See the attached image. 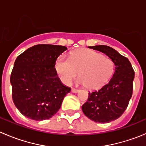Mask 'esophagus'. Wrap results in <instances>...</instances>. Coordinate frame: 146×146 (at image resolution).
<instances>
[{
	"label": "esophagus",
	"instance_id": "esophagus-1",
	"mask_svg": "<svg viewBox=\"0 0 146 146\" xmlns=\"http://www.w3.org/2000/svg\"><path fill=\"white\" fill-rule=\"evenodd\" d=\"M71 91H72V92H78V90L76 89V88H72Z\"/></svg>",
	"mask_w": 146,
	"mask_h": 146
}]
</instances>
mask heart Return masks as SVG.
I'll return each mask as SVG.
<instances>
[{"label":"heart","instance_id":"b5f03b06","mask_svg":"<svg viewBox=\"0 0 146 146\" xmlns=\"http://www.w3.org/2000/svg\"><path fill=\"white\" fill-rule=\"evenodd\" d=\"M55 68L66 85H70L79 73L80 83L88 89L95 90L108 82L114 72V64L112 60L96 51L79 50L72 53L69 58L60 56Z\"/></svg>","mask_w":146,"mask_h":146}]
</instances>
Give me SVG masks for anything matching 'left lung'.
<instances>
[{
    "mask_svg": "<svg viewBox=\"0 0 146 146\" xmlns=\"http://www.w3.org/2000/svg\"><path fill=\"white\" fill-rule=\"evenodd\" d=\"M88 47L108 56L115 64V72L100 89L89 92L82 110L91 120L108 123L120 117L127 108L133 94L134 70L129 59L111 47L105 45Z\"/></svg>",
    "mask_w": 146,
    "mask_h": 146,
    "instance_id": "8db88e82",
    "label": "left lung"
}]
</instances>
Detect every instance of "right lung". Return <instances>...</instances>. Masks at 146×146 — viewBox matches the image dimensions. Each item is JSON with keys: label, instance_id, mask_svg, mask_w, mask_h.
<instances>
[{"label": "right lung", "instance_id": "obj_1", "mask_svg": "<svg viewBox=\"0 0 146 146\" xmlns=\"http://www.w3.org/2000/svg\"><path fill=\"white\" fill-rule=\"evenodd\" d=\"M66 50L64 46L38 44L17 57L10 76L12 97L25 117L36 121L51 118L70 92L55 68L57 58Z\"/></svg>", "mask_w": 146, "mask_h": 146}]
</instances>
